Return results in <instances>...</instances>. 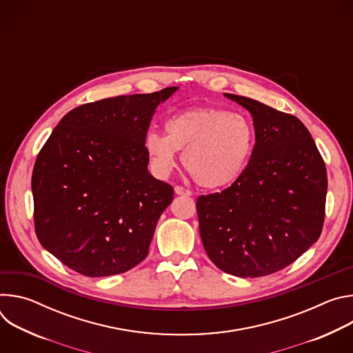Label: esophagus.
I'll return each mask as SVG.
<instances>
[{"label":"esophagus","instance_id":"obj_1","mask_svg":"<svg viewBox=\"0 0 353 353\" xmlns=\"http://www.w3.org/2000/svg\"><path fill=\"white\" fill-rule=\"evenodd\" d=\"M174 192L177 194V195H191V191L190 190H187V188H184V187H181V185H176L174 187Z\"/></svg>","mask_w":353,"mask_h":353}]
</instances>
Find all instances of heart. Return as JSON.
<instances>
[{
  "mask_svg": "<svg viewBox=\"0 0 353 353\" xmlns=\"http://www.w3.org/2000/svg\"><path fill=\"white\" fill-rule=\"evenodd\" d=\"M166 134L150 130L145 149L159 174L183 165L191 179L204 188L233 184L245 170L253 154L256 131L244 114L218 108H192L172 114L165 123Z\"/></svg>",
  "mask_w": 353,
  "mask_h": 353,
  "instance_id": "1",
  "label": "heart"
}]
</instances>
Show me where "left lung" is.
I'll use <instances>...</instances> for the list:
<instances>
[{"label":"left lung","mask_w":353,"mask_h":353,"mask_svg":"<svg viewBox=\"0 0 353 353\" xmlns=\"http://www.w3.org/2000/svg\"><path fill=\"white\" fill-rule=\"evenodd\" d=\"M254 121L250 162L222 192L199 195V234L223 272L257 278L283 270L320 237L327 170L309 130L297 117L254 99L225 93Z\"/></svg>","instance_id":"1"}]
</instances>
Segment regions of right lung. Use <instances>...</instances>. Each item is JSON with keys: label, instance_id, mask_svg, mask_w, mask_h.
<instances>
[{"label": "right lung", "instance_id": "add662e5", "mask_svg": "<svg viewBox=\"0 0 353 353\" xmlns=\"http://www.w3.org/2000/svg\"><path fill=\"white\" fill-rule=\"evenodd\" d=\"M176 90L75 108L43 145L32 174L34 230L68 268L110 276L146 259L174 191L148 172L143 141L155 109Z\"/></svg>", "mask_w": 353, "mask_h": 353}]
</instances>
